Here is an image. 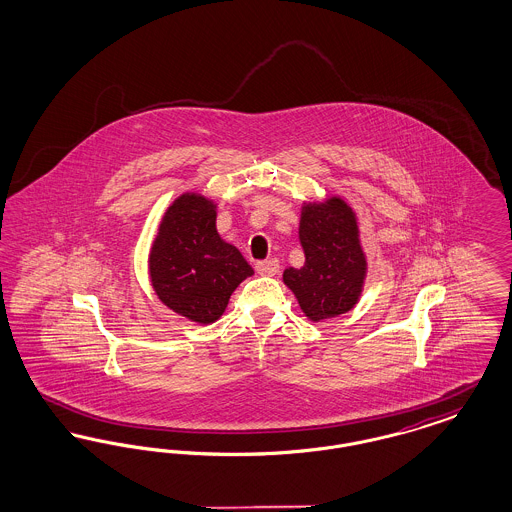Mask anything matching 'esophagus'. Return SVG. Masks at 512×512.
<instances>
[{"instance_id": "esophagus-1", "label": "esophagus", "mask_w": 512, "mask_h": 512, "mask_svg": "<svg viewBox=\"0 0 512 512\" xmlns=\"http://www.w3.org/2000/svg\"><path fill=\"white\" fill-rule=\"evenodd\" d=\"M255 270L261 274V276H274L280 272V265L276 259H268V261H259L255 265Z\"/></svg>"}]
</instances>
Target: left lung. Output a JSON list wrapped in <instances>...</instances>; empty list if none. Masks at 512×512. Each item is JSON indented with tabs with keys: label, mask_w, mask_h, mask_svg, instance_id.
<instances>
[{
	"label": "left lung",
	"mask_w": 512,
	"mask_h": 512,
	"mask_svg": "<svg viewBox=\"0 0 512 512\" xmlns=\"http://www.w3.org/2000/svg\"><path fill=\"white\" fill-rule=\"evenodd\" d=\"M299 242L305 251V265L286 268L282 278L303 315L320 322L349 313L363 295L368 274L353 207L340 195L303 201Z\"/></svg>",
	"instance_id": "left-lung-1"
}]
</instances>
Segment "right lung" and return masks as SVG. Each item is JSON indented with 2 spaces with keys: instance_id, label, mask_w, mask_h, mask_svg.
<instances>
[{
  "instance_id": "right-lung-1",
  "label": "right lung",
  "mask_w": 512,
  "mask_h": 512,
  "mask_svg": "<svg viewBox=\"0 0 512 512\" xmlns=\"http://www.w3.org/2000/svg\"><path fill=\"white\" fill-rule=\"evenodd\" d=\"M219 205L199 192L178 195L149 247V282L163 305L195 324L217 322L230 295L253 274L217 230Z\"/></svg>"
}]
</instances>
